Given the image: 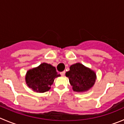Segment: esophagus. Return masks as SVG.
<instances>
[{"instance_id":"obj_1","label":"esophagus","mask_w":124,"mask_h":124,"mask_svg":"<svg viewBox=\"0 0 124 124\" xmlns=\"http://www.w3.org/2000/svg\"><path fill=\"white\" fill-rule=\"evenodd\" d=\"M65 71H62L61 72V74L62 76H64L65 75Z\"/></svg>"}]
</instances>
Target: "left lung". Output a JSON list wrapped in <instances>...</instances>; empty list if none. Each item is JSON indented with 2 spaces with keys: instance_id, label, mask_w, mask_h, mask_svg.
Masks as SVG:
<instances>
[{
  "instance_id": "left-lung-1",
  "label": "left lung",
  "mask_w": 124,
  "mask_h": 124,
  "mask_svg": "<svg viewBox=\"0 0 124 124\" xmlns=\"http://www.w3.org/2000/svg\"><path fill=\"white\" fill-rule=\"evenodd\" d=\"M72 89L78 93H83L90 90L95 84V71L80 63H76L70 67V71L66 72Z\"/></svg>"
}]
</instances>
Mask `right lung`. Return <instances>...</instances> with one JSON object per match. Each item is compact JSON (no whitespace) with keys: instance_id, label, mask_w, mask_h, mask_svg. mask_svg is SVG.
Segmentation results:
<instances>
[{"instance_id":"obj_1","label":"right lung","mask_w":124,"mask_h":124,"mask_svg":"<svg viewBox=\"0 0 124 124\" xmlns=\"http://www.w3.org/2000/svg\"><path fill=\"white\" fill-rule=\"evenodd\" d=\"M61 76L54 67L44 62L38 67L28 70L25 82L29 88L37 93L49 91L55 78Z\"/></svg>"}]
</instances>
